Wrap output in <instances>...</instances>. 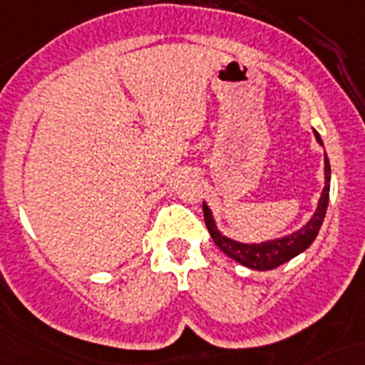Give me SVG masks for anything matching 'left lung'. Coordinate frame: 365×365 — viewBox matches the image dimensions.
I'll return each instance as SVG.
<instances>
[{
  "label": "left lung",
  "mask_w": 365,
  "mask_h": 365,
  "mask_svg": "<svg viewBox=\"0 0 365 365\" xmlns=\"http://www.w3.org/2000/svg\"><path fill=\"white\" fill-rule=\"evenodd\" d=\"M315 136L317 140L322 144L321 136L317 131ZM328 198H330V161H328L327 153H324V189H322L321 200H319L315 215L309 219V223L306 227H302L300 230H296L294 234L285 236V238L272 240V242H264V244H240V242H234V240L227 238V236L219 232L215 223H213L212 212H210L206 204H202L204 221H206L208 232L213 242H215V245L225 255H229L230 259H234L240 264L247 266V268L266 272V269H274L277 266L285 264V262L294 259L296 255H300L302 251H306L313 244V240L317 238L322 221H324V215H327Z\"/></svg>",
  "instance_id": "1"
}]
</instances>
